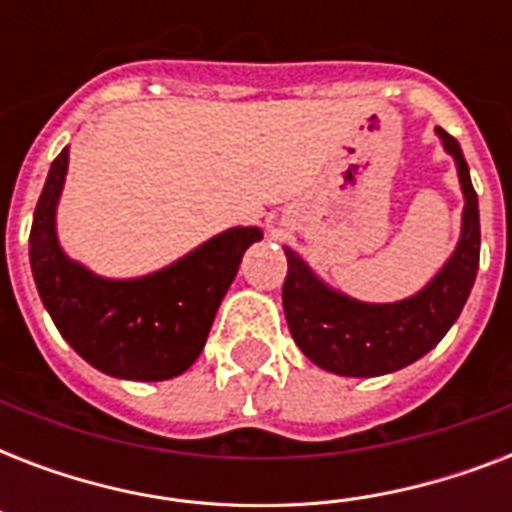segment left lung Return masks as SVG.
I'll use <instances>...</instances> for the list:
<instances>
[{
	"label": "left lung",
	"instance_id": "1",
	"mask_svg": "<svg viewBox=\"0 0 512 512\" xmlns=\"http://www.w3.org/2000/svg\"><path fill=\"white\" fill-rule=\"evenodd\" d=\"M436 135L454 159L465 209L457 247L417 295L396 303H364L329 287L295 249L284 247L289 271L281 303L289 332L297 348L327 372L342 377L398 372L436 348L468 303L481 255L478 196L460 143L441 127Z\"/></svg>",
	"mask_w": 512,
	"mask_h": 512
}]
</instances>
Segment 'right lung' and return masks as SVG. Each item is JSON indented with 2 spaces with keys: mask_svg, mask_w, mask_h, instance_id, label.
<instances>
[{
  "mask_svg": "<svg viewBox=\"0 0 512 512\" xmlns=\"http://www.w3.org/2000/svg\"><path fill=\"white\" fill-rule=\"evenodd\" d=\"M66 172L63 148L47 172L28 236L36 292L55 327L87 364L119 380L159 382L183 374L204 350L241 257L263 231L236 225L159 271L106 279L60 247L58 201Z\"/></svg>",
  "mask_w": 512,
  "mask_h": 512,
  "instance_id": "obj_1",
  "label": "right lung"
}]
</instances>
